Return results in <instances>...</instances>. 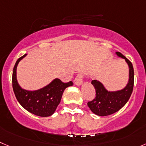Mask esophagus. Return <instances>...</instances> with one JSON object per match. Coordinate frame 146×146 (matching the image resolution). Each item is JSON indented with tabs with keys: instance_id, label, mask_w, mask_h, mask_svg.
Listing matches in <instances>:
<instances>
[{
	"instance_id": "obj_1",
	"label": "esophagus",
	"mask_w": 146,
	"mask_h": 146,
	"mask_svg": "<svg viewBox=\"0 0 146 146\" xmlns=\"http://www.w3.org/2000/svg\"><path fill=\"white\" fill-rule=\"evenodd\" d=\"M83 78H84V74H77V77H75V80H74V84H77V85H81L82 84Z\"/></svg>"
}]
</instances>
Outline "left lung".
I'll use <instances>...</instances> for the list:
<instances>
[{"instance_id": "8db88e82", "label": "left lung", "mask_w": 146, "mask_h": 146, "mask_svg": "<svg viewBox=\"0 0 146 146\" xmlns=\"http://www.w3.org/2000/svg\"><path fill=\"white\" fill-rule=\"evenodd\" d=\"M116 54L123 58L129 66L128 83L124 89L115 92L108 91L103 84L98 80H92V84L95 89V98L87 102V105L93 113L99 116H107L120 110L130 99L134 85V70L130 61L120 52Z\"/></svg>"}]
</instances>
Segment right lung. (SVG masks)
I'll return each instance as SVG.
<instances>
[{"mask_svg": "<svg viewBox=\"0 0 146 146\" xmlns=\"http://www.w3.org/2000/svg\"><path fill=\"white\" fill-rule=\"evenodd\" d=\"M26 56V54L16 61L12 75V85L15 96L22 107L31 113L40 117L51 115L60 103L65 89L73 85L72 81L63 82L55 79L46 87L36 90L28 91L19 86L16 79V69L19 62Z\"/></svg>", "mask_w": 146, "mask_h": 146, "instance_id": "right-lung-1", "label": "right lung"}]
</instances>
